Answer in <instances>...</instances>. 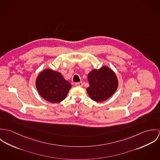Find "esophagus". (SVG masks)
Returning <instances> with one entry per match:
<instances>
[{
  "instance_id": "34e87169",
  "label": "esophagus",
  "mask_w": 160,
  "mask_h": 160,
  "mask_svg": "<svg viewBox=\"0 0 160 160\" xmlns=\"http://www.w3.org/2000/svg\"><path fill=\"white\" fill-rule=\"evenodd\" d=\"M75 86H78V87H82V86H83V83H82V82H76V83L75 84Z\"/></svg>"
}]
</instances>
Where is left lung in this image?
<instances>
[{
  "label": "left lung",
  "mask_w": 160,
  "mask_h": 160,
  "mask_svg": "<svg viewBox=\"0 0 160 160\" xmlns=\"http://www.w3.org/2000/svg\"><path fill=\"white\" fill-rule=\"evenodd\" d=\"M88 78L89 87L87 88V92L95 102H101L107 100L117 89V77L114 72L107 67L92 70Z\"/></svg>",
  "instance_id": "obj_1"
}]
</instances>
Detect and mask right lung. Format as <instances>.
<instances>
[{"mask_svg":"<svg viewBox=\"0 0 160 160\" xmlns=\"http://www.w3.org/2000/svg\"><path fill=\"white\" fill-rule=\"evenodd\" d=\"M36 86L39 95L52 103L63 100L71 88V84L60 72L52 69H46L39 74Z\"/></svg>","mask_w":160,"mask_h":160,"instance_id":"right-lung-1","label":"right lung"}]
</instances>
